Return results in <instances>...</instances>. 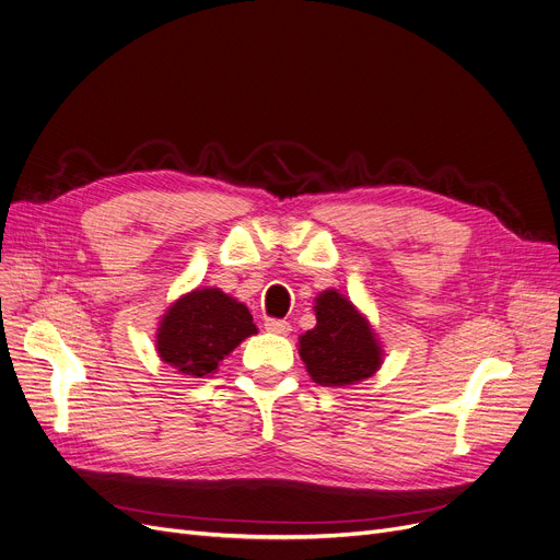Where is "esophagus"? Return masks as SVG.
Masks as SVG:
<instances>
[{
	"label": "esophagus",
	"instance_id": "obj_1",
	"mask_svg": "<svg viewBox=\"0 0 560 560\" xmlns=\"http://www.w3.org/2000/svg\"><path fill=\"white\" fill-rule=\"evenodd\" d=\"M265 329H268L270 334H277V336H288L292 331L290 322H285V319H265Z\"/></svg>",
	"mask_w": 560,
	"mask_h": 560
}]
</instances>
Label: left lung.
Wrapping results in <instances>:
<instances>
[{"label": "left lung", "mask_w": 560, "mask_h": 560, "mask_svg": "<svg viewBox=\"0 0 560 560\" xmlns=\"http://www.w3.org/2000/svg\"><path fill=\"white\" fill-rule=\"evenodd\" d=\"M317 325L300 336V357L315 384L349 388L374 376L384 365V345L349 298L336 288L315 298Z\"/></svg>", "instance_id": "obj_1"}]
</instances>
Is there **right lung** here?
<instances>
[{
  "label": "right lung",
  "mask_w": 560,
  "mask_h": 560,
  "mask_svg": "<svg viewBox=\"0 0 560 560\" xmlns=\"http://www.w3.org/2000/svg\"><path fill=\"white\" fill-rule=\"evenodd\" d=\"M258 329L249 308L220 288H195L167 306L156 329V354L179 374L206 378Z\"/></svg>",
  "instance_id": "obj_1"
}]
</instances>
